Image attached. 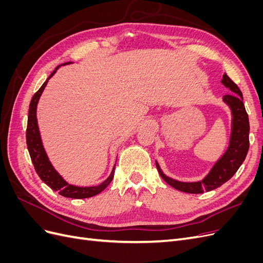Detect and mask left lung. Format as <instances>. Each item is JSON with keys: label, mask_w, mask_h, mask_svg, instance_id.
Instances as JSON below:
<instances>
[{"label": "left lung", "mask_w": 263, "mask_h": 263, "mask_svg": "<svg viewBox=\"0 0 263 263\" xmlns=\"http://www.w3.org/2000/svg\"><path fill=\"white\" fill-rule=\"evenodd\" d=\"M221 84L230 90L232 94L224 95L222 101L228 105L232 112V132H230L229 145L218 160L212 166L210 172L201 181L182 182L166 177L161 170L158 161L156 165L161 178L172 187L185 193L198 194L204 191L215 190L224 184L239 169L249 149V118L243 105L242 93L230 78L224 73Z\"/></svg>", "instance_id": "1"}]
</instances>
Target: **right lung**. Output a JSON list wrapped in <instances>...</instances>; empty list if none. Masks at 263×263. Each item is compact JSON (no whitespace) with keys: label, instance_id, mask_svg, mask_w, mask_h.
<instances>
[{"label":"right lung","instance_id":"right-lung-1","mask_svg":"<svg viewBox=\"0 0 263 263\" xmlns=\"http://www.w3.org/2000/svg\"><path fill=\"white\" fill-rule=\"evenodd\" d=\"M70 63L72 62L63 63L61 66L70 65ZM61 66H58L52 71V73L44 82V84L41 86V89L34 94L33 99L30 101L29 110H28V119H27V129H26V144L29 151L30 159L35 166V170L39 176V178H41L42 181H44L47 185L51 187L53 191H58L59 194L65 197H71V198L92 197L94 195L101 193L102 191L109 184L110 181L113 180L115 165L113 166L112 172H110L108 178L105 181H103L99 185L77 186L73 184H69V183L60 176L59 172L53 168V165L50 162L48 156L46 154V150L44 148L43 140L41 137V132H39L38 122H37L38 101L41 99L45 87L47 83H48V80L55 72H57V70Z\"/></svg>","mask_w":263,"mask_h":263}]
</instances>
